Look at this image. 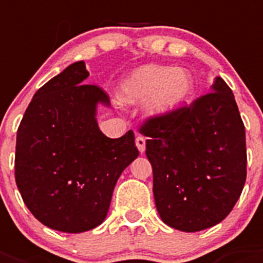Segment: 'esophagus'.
I'll return each instance as SVG.
<instances>
[{"mask_svg": "<svg viewBox=\"0 0 263 263\" xmlns=\"http://www.w3.org/2000/svg\"><path fill=\"white\" fill-rule=\"evenodd\" d=\"M135 143H136V147H138V150H139L140 153H144V150H146V139H144V136L136 135Z\"/></svg>", "mask_w": 263, "mask_h": 263, "instance_id": "1", "label": "esophagus"}]
</instances>
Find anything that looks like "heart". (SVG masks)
I'll list each match as a JSON object with an SVG mask.
<instances>
[{"mask_svg":"<svg viewBox=\"0 0 263 263\" xmlns=\"http://www.w3.org/2000/svg\"><path fill=\"white\" fill-rule=\"evenodd\" d=\"M194 90L191 73L183 68L143 65L129 73L121 84V98L128 103L148 99L150 115L166 116L187 102Z\"/></svg>","mask_w":263,"mask_h":263,"instance_id":"b5f03b06","label":"heart"}]
</instances>
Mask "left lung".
I'll list each match as a JSON object with an SVG mask.
<instances>
[{
  "instance_id": "left-lung-1",
  "label": "left lung",
  "mask_w": 263,
  "mask_h": 263,
  "mask_svg": "<svg viewBox=\"0 0 263 263\" xmlns=\"http://www.w3.org/2000/svg\"><path fill=\"white\" fill-rule=\"evenodd\" d=\"M153 166V192L165 224L198 232L232 212L247 176L245 124L228 84L139 127Z\"/></svg>"
}]
</instances>
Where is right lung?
I'll return each instance as SVG.
<instances>
[{
    "label": "right lung",
    "instance_id": "1",
    "mask_svg": "<svg viewBox=\"0 0 263 263\" xmlns=\"http://www.w3.org/2000/svg\"><path fill=\"white\" fill-rule=\"evenodd\" d=\"M84 61L69 65L35 92L17 129L14 179L24 203L49 228L79 233L107 214L120 175L139 152L128 131H99L97 103L109 97L86 84Z\"/></svg>",
    "mask_w": 263,
    "mask_h": 263
}]
</instances>
